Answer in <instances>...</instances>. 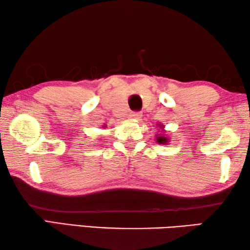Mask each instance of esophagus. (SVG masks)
<instances>
[{
	"label": "esophagus",
	"instance_id": "34e87169",
	"mask_svg": "<svg viewBox=\"0 0 250 250\" xmlns=\"http://www.w3.org/2000/svg\"><path fill=\"white\" fill-rule=\"evenodd\" d=\"M141 112H131L130 113V118L131 119H133V120H139L141 118Z\"/></svg>",
	"mask_w": 250,
	"mask_h": 250
}]
</instances>
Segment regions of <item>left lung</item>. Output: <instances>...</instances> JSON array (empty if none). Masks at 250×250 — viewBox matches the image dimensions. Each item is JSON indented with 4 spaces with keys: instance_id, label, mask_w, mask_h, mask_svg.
<instances>
[{
    "instance_id": "8db88e82",
    "label": "left lung",
    "mask_w": 250,
    "mask_h": 250,
    "mask_svg": "<svg viewBox=\"0 0 250 250\" xmlns=\"http://www.w3.org/2000/svg\"><path fill=\"white\" fill-rule=\"evenodd\" d=\"M161 128L163 129V126L161 125ZM155 138H156V142H158L159 145H167V142H168V138H167V137H166V135H164L163 133H161L160 137H155Z\"/></svg>"
}]
</instances>
